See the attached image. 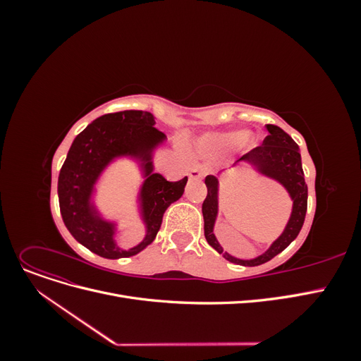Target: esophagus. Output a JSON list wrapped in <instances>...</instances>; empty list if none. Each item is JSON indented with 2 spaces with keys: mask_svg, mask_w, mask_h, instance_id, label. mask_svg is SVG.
I'll return each mask as SVG.
<instances>
[{
  "mask_svg": "<svg viewBox=\"0 0 361 361\" xmlns=\"http://www.w3.org/2000/svg\"><path fill=\"white\" fill-rule=\"evenodd\" d=\"M203 174H204V170L200 166H192L188 171V178L190 180H199L203 178Z\"/></svg>",
  "mask_w": 361,
  "mask_h": 361,
  "instance_id": "1",
  "label": "esophagus"
}]
</instances>
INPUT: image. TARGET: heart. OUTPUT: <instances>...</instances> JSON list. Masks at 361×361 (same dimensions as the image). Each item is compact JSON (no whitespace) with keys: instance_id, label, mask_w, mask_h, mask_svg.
Returning a JSON list of instances; mask_svg holds the SVG:
<instances>
[{"instance_id":"obj_1","label":"heart","mask_w":361,"mask_h":361,"mask_svg":"<svg viewBox=\"0 0 361 361\" xmlns=\"http://www.w3.org/2000/svg\"><path fill=\"white\" fill-rule=\"evenodd\" d=\"M250 143L244 130H227V133H211L197 138L195 146L203 155H216L238 145Z\"/></svg>"}]
</instances>
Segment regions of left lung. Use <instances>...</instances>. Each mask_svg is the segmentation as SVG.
<instances>
[{"label":"left lung","instance_id":"8db88e82","mask_svg":"<svg viewBox=\"0 0 361 361\" xmlns=\"http://www.w3.org/2000/svg\"><path fill=\"white\" fill-rule=\"evenodd\" d=\"M269 135L264 140L262 146L250 150L248 154L239 158L232 167L247 166L253 169L260 176L276 180L285 188L292 200V212L285 231L269 245L264 253L253 259H238L227 251L218 243L214 233V227L218 216V192H220V178L227 170H221L214 176H206L204 183L207 188V195L202 206L203 220H204V238L215 251L223 255L224 259L236 265L243 267H257L271 260L279 253H281L295 238L298 236L301 227L304 224L305 212H307V185L304 180V171L301 166L300 147L288 135L285 130L276 125H267Z\"/></svg>","mask_w":361,"mask_h":361}]
</instances>
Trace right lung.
<instances>
[{"label":"right lung","instance_id":"1","mask_svg":"<svg viewBox=\"0 0 361 361\" xmlns=\"http://www.w3.org/2000/svg\"><path fill=\"white\" fill-rule=\"evenodd\" d=\"M149 111H120L97 117L76 135L59 174V202L64 226L71 235L94 255L105 259L129 257L154 243L167 207L179 200L188 178L170 182L155 173L154 155L167 137L155 128ZM130 159L139 166L144 183L137 204L147 233L129 250L115 241L118 224L106 221L94 203L95 185L117 159Z\"/></svg>","mask_w":361,"mask_h":361}]
</instances>
